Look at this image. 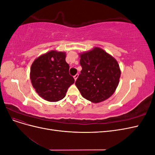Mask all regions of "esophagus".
Instances as JSON below:
<instances>
[{"mask_svg":"<svg viewBox=\"0 0 155 155\" xmlns=\"http://www.w3.org/2000/svg\"><path fill=\"white\" fill-rule=\"evenodd\" d=\"M78 76H79V74H76L75 75V76H74V79H75V81H76V79H77V78H78Z\"/></svg>","mask_w":155,"mask_h":155,"instance_id":"1","label":"esophagus"}]
</instances>
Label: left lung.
Returning <instances> with one entry per match:
<instances>
[{
	"instance_id": "8db88e82",
	"label": "left lung",
	"mask_w": 155,
	"mask_h": 155,
	"mask_svg": "<svg viewBox=\"0 0 155 155\" xmlns=\"http://www.w3.org/2000/svg\"><path fill=\"white\" fill-rule=\"evenodd\" d=\"M80 57L82 70L75 84L82 96L93 103L108 99L119 83L121 71L118 62L97 47Z\"/></svg>"
}]
</instances>
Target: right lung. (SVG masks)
<instances>
[{
	"mask_svg": "<svg viewBox=\"0 0 155 155\" xmlns=\"http://www.w3.org/2000/svg\"><path fill=\"white\" fill-rule=\"evenodd\" d=\"M65 58L64 52L50 51L37 58L31 64L32 85L46 101L56 102L63 99L68 87L74 83Z\"/></svg>",
	"mask_w": 155,
	"mask_h": 155,
	"instance_id": "right-lung-1",
	"label": "right lung"
}]
</instances>
